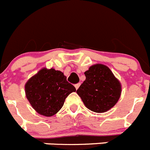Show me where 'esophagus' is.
I'll return each mask as SVG.
<instances>
[{
    "label": "esophagus",
    "mask_w": 150,
    "mask_h": 150,
    "mask_svg": "<svg viewBox=\"0 0 150 150\" xmlns=\"http://www.w3.org/2000/svg\"><path fill=\"white\" fill-rule=\"evenodd\" d=\"M79 86H80V83H77V84H75V86H75L76 89H78L79 87Z\"/></svg>",
    "instance_id": "obj_1"
}]
</instances>
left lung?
I'll use <instances>...</instances> for the list:
<instances>
[{"instance_id":"1","label":"left lung","mask_w":150,"mask_h":150,"mask_svg":"<svg viewBox=\"0 0 150 150\" xmlns=\"http://www.w3.org/2000/svg\"><path fill=\"white\" fill-rule=\"evenodd\" d=\"M86 80L76 90L88 109L104 112L112 108L121 94V85L109 67L95 64L84 73Z\"/></svg>"}]
</instances>
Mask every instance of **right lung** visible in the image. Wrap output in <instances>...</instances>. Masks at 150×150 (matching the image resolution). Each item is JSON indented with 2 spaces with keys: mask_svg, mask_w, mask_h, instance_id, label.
Instances as JSON below:
<instances>
[{
  "mask_svg": "<svg viewBox=\"0 0 150 150\" xmlns=\"http://www.w3.org/2000/svg\"><path fill=\"white\" fill-rule=\"evenodd\" d=\"M76 91L62 72L43 68L25 84V94L30 105L38 113L52 116L59 112L66 98Z\"/></svg>",
  "mask_w": 150,
  "mask_h": 150,
  "instance_id": "right-lung-1",
  "label": "right lung"
}]
</instances>
